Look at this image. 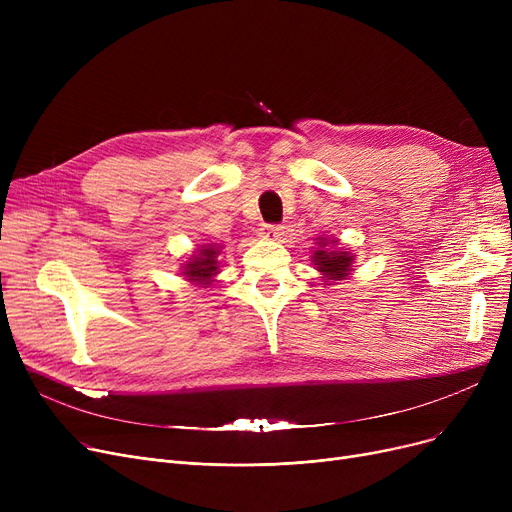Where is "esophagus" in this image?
<instances>
[{
	"instance_id": "1",
	"label": "esophagus",
	"mask_w": 512,
	"mask_h": 512,
	"mask_svg": "<svg viewBox=\"0 0 512 512\" xmlns=\"http://www.w3.org/2000/svg\"><path fill=\"white\" fill-rule=\"evenodd\" d=\"M259 236L265 240H280L284 236V228L276 224H263L259 230Z\"/></svg>"
}]
</instances>
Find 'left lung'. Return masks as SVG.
Instances as JSON below:
<instances>
[{
	"mask_svg": "<svg viewBox=\"0 0 512 512\" xmlns=\"http://www.w3.org/2000/svg\"><path fill=\"white\" fill-rule=\"evenodd\" d=\"M355 253L351 249L340 247L338 238L334 236H317L315 249L311 253V263L324 282L338 284L340 280H346L355 272Z\"/></svg>",
	"mask_w": 512,
	"mask_h": 512,
	"instance_id": "left-lung-1",
	"label": "left lung"
}]
</instances>
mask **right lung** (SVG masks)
Here are the masks:
<instances>
[{"mask_svg":"<svg viewBox=\"0 0 512 512\" xmlns=\"http://www.w3.org/2000/svg\"><path fill=\"white\" fill-rule=\"evenodd\" d=\"M220 242H207L197 245V249L180 263V276L199 288H209L220 274Z\"/></svg>","mask_w":512,"mask_h":512,"instance_id":"right-lung-1","label":"right lung"}]
</instances>
